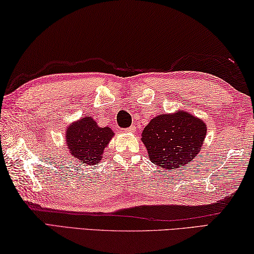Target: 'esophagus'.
Segmentation results:
<instances>
[{
	"instance_id": "34e87169",
	"label": "esophagus",
	"mask_w": 254,
	"mask_h": 254,
	"mask_svg": "<svg viewBox=\"0 0 254 254\" xmlns=\"http://www.w3.org/2000/svg\"><path fill=\"white\" fill-rule=\"evenodd\" d=\"M136 130V127L135 126H130V127H128V128H125V131H127V132H132V131H135Z\"/></svg>"
}]
</instances>
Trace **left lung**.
Listing matches in <instances>:
<instances>
[{"instance_id":"obj_1","label":"left lung","mask_w":254,"mask_h":254,"mask_svg":"<svg viewBox=\"0 0 254 254\" xmlns=\"http://www.w3.org/2000/svg\"><path fill=\"white\" fill-rule=\"evenodd\" d=\"M206 135V125L185 111L159 115L141 134L148 156L155 165L174 171L198 154Z\"/></svg>"}]
</instances>
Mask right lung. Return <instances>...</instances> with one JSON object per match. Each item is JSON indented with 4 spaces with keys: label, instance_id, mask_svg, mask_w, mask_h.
I'll return each mask as SVG.
<instances>
[{
    "label": "right lung",
    "instance_id": "obj_1",
    "mask_svg": "<svg viewBox=\"0 0 254 254\" xmlns=\"http://www.w3.org/2000/svg\"><path fill=\"white\" fill-rule=\"evenodd\" d=\"M114 132L109 127H99L91 117H83L71 124L66 130L69 152L81 164L95 165L102 158Z\"/></svg>",
    "mask_w": 254,
    "mask_h": 254
}]
</instances>
